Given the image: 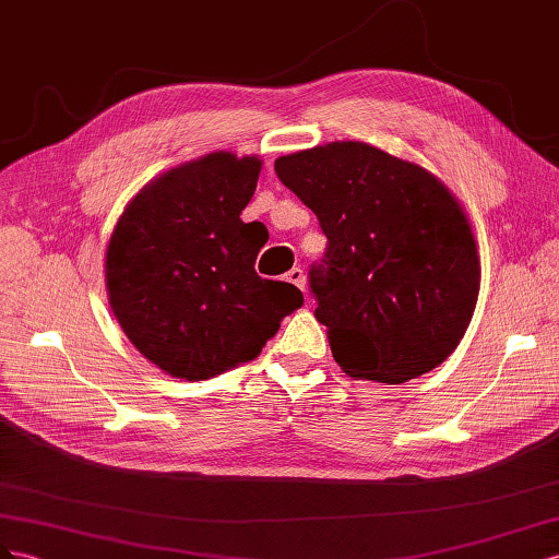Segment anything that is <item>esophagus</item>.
<instances>
[{
	"label": "esophagus",
	"instance_id": "1",
	"mask_svg": "<svg viewBox=\"0 0 559 559\" xmlns=\"http://www.w3.org/2000/svg\"><path fill=\"white\" fill-rule=\"evenodd\" d=\"M285 276H288V281H290V283H295L299 290H305V288H307V276H305V269L295 266V269H290L288 274H285Z\"/></svg>",
	"mask_w": 559,
	"mask_h": 559
}]
</instances>
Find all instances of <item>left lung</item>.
<instances>
[{"label":"left lung","instance_id":"1","mask_svg":"<svg viewBox=\"0 0 559 559\" xmlns=\"http://www.w3.org/2000/svg\"><path fill=\"white\" fill-rule=\"evenodd\" d=\"M274 168L328 238L309 288L340 368L381 384L438 368L480 290L475 238L448 187L365 142L281 156Z\"/></svg>","mask_w":559,"mask_h":559}]
</instances>
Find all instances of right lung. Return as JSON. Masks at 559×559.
I'll use <instances>...</instances> for the list:
<instances>
[{
    "label": "right lung",
    "instance_id": "right-lung-1",
    "mask_svg": "<svg viewBox=\"0 0 559 559\" xmlns=\"http://www.w3.org/2000/svg\"><path fill=\"white\" fill-rule=\"evenodd\" d=\"M262 162L215 152L147 185L107 248V293L126 337L164 372L199 381L252 360L301 307L293 283L254 271L264 246L241 219Z\"/></svg>",
    "mask_w": 559,
    "mask_h": 559
}]
</instances>
